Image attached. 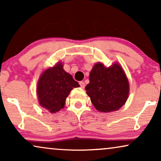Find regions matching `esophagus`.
I'll return each mask as SVG.
<instances>
[{
  "mask_svg": "<svg viewBox=\"0 0 161 161\" xmlns=\"http://www.w3.org/2000/svg\"><path fill=\"white\" fill-rule=\"evenodd\" d=\"M79 84H80V87L82 88V89H83V88L85 87V83L83 82V81H80V83H79Z\"/></svg>",
  "mask_w": 161,
  "mask_h": 161,
  "instance_id": "34e87169",
  "label": "esophagus"
}]
</instances>
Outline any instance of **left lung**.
I'll list each match as a JSON object with an SVG mask.
<instances>
[{"instance_id":"1","label":"left lung","mask_w":161,"mask_h":161,"mask_svg":"<svg viewBox=\"0 0 161 161\" xmlns=\"http://www.w3.org/2000/svg\"><path fill=\"white\" fill-rule=\"evenodd\" d=\"M94 108L100 112L117 111L128 98L129 82L122 67L117 63L105 67L97 63L85 88Z\"/></svg>"}]
</instances>
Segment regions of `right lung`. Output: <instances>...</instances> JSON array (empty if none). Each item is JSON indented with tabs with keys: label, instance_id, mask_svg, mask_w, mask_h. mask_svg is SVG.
<instances>
[{
	"label": "right lung",
	"instance_id": "1",
	"mask_svg": "<svg viewBox=\"0 0 161 161\" xmlns=\"http://www.w3.org/2000/svg\"><path fill=\"white\" fill-rule=\"evenodd\" d=\"M79 86L71 75L64 70L62 64L57 63L39 77L36 88L39 105L50 113H56L64 107L71 90Z\"/></svg>",
	"mask_w": 161,
	"mask_h": 161
}]
</instances>
